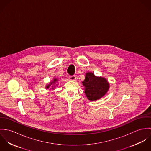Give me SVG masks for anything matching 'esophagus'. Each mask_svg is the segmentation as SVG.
<instances>
[{
  "instance_id": "1",
  "label": "esophagus",
  "mask_w": 151,
  "mask_h": 151,
  "mask_svg": "<svg viewBox=\"0 0 151 151\" xmlns=\"http://www.w3.org/2000/svg\"><path fill=\"white\" fill-rule=\"evenodd\" d=\"M69 78H70V80L74 81V80H75L76 79V76H74V75H73V76H69Z\"/></svg>"
}]
</instances>
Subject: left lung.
Segmentation results:
<instances>
[{"label": "left lung", "instance_id": "left-lung-1", "mask_svg": "<svg viewBox=\"0 0 151 151\" xmlns=\"http://www.w3.org/2000/svg\"><path fill=\"white\" fill-rule=\"evenodd\" d=\"M83 84L85 86L86 97L90 101H95L104 96L109 88L105 78L96 77L91 72L86 73Z\"/></svg>", "mask_w": 151, "mask_h": 151}]
</instances>
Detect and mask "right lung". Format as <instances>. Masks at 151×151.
Returning a JSON list of instances; mask_svg holds the SVG:
<instances>
[{"mask_svg": "<svg viewBox=\"0 0 151 151\" xmlns=\"http://www.w3.org/2000/svg\"><path fill=\"white\" fill-rule=\"evenodd\" d=\"M56 81H57V79L55 78L53 82H51V83H50V84L49 85H48V86H46V88H47H47H49L50 87V86L52 85V89H54V88H53V86L52 85V84H55V82H56ZM54 87H55V86H54Z\"/></svg>", "mask_w": 151, "mask_h": 151, "instance_id": "right-lung-1", "label": "right lung"}]
</instances>
